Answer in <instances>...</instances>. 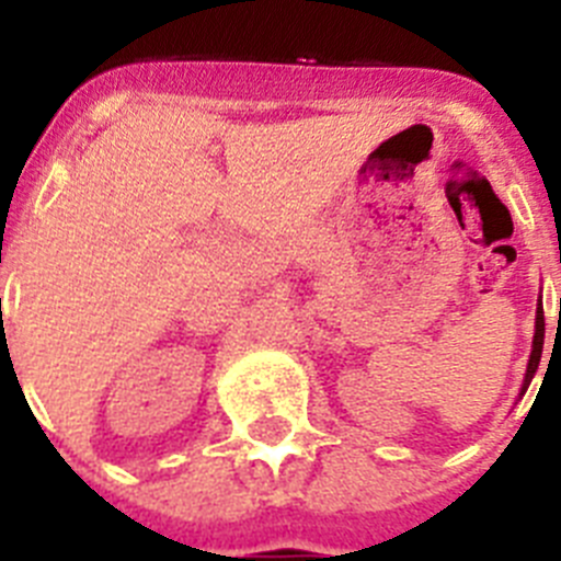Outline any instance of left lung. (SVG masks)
Returning a JSON list of instances; mask_svg holds the SVG:
<instances>
[{"label": "left lung", "mask_w": 561, "mask_h": 561, "mask_svg": "<svg viewBox=\"0 0 561 561\" xmlns=\"http://www.w3.org/2000/svg\"><path fill=\"white\" fill-rule=\"evenodd\" d=\"M542 342H545V314H542V306H539V311H537V331H534V345H531V359H528V370H525L523 390H519V396H523L525 390H528V385H531L534 374H537L539 359H542Z\"/></svg>", "instance_id": "8db88e82"}]
</instances>
